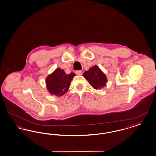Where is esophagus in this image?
<instances>
[{
	"mask_svg": "<svg viewBox=\"0 0 156 156\" xmlns=\"http://www.w3.org/2000/svg\"><path fill=\"white\" fill-rule=\"evenodd\" d=\"M75 73H76V74H77V75H82V71H81V70L76 71Z\"/></svg>",
	"mask_w": 156,
	"mask_h": 156,
	"instance_id": "esophagus-1",
	"label": "esophagus"
}]
</instances>
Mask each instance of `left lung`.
<instances>
[{"instance_id": "8db88e82", "label": "left lung", "mask_w": 156, "mask_h": 156, "mask_svg": "<svg viewBox=\"0 0 156 156\" xmlns=\"http://www.w3.org/2000/svg\"><path fill=\"white\" fill-rule=\"evenodd\" d=\"M83 76L95 89L105 87L108 81L106 74L96 65L85 71Z\"/></svg>"}]
</instances>
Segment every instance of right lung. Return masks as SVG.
<instances>
[{
    "label": "right lung",
    "instance_id": "add662e5",
    "mask_svg": "<svg viewBox=\"0 0 156 156\" xmlns=\"http://www.w3.org/2000/svg\"><path fill=\"white\" fill-rule=\"evenodd\" d=\"M75 75L73 73L67 74L62 69L57 68L46 78L48 90L51 94L62 96L68 91L71 82Z\"/></svg>",
    "mask_w": 156,
    "mask_h": 156
}]
</instances>
